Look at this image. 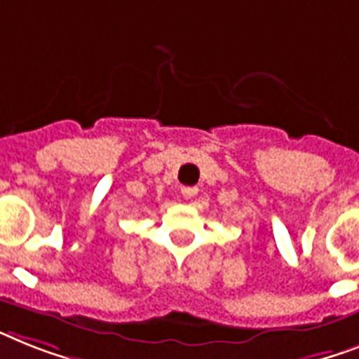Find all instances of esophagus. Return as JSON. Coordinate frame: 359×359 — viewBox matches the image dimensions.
Instances as JSON below:
<instances>
[{"label": "esophagus", "instance_id": "esophagus-1", "mask_svg": "<svg viewBox=\"0 0 359 359\" xmlns=\"http://www.w3.org/2000/svg\"><path fill=\"white\" fill-rule=\"evenodd\" d=\"M182 194L185 198H194L198 194L196 187H182Z\"/></svg>", "mask_w": 359, "mask_h": 359}]
</instances>
